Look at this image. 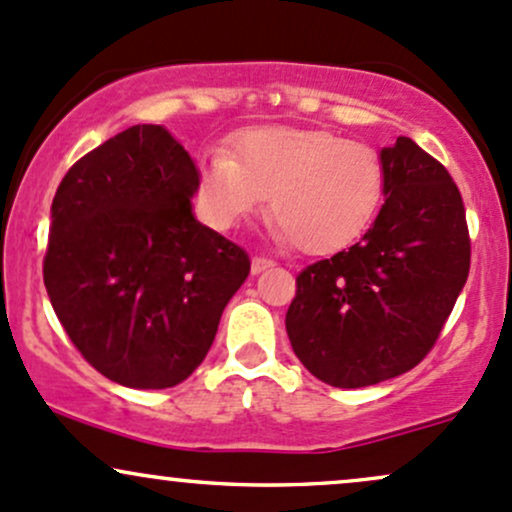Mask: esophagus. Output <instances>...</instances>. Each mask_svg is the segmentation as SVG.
<instances>
[{"instance_id":"obj_1","label":"esophagus","mask_w":512,"mask_h":512,"mask_svg":"<svg viewBox=\"0 0 512 512\" xmlns=\"http://www.w3.org/2000/svg\"><path fill=\"white\" fill-rule=\"evenodd\" d=\"M266 268H273L271 258H266V256H254V258H251V273L258 275V273L266 271Z\"/></svg>"}]
</instances>
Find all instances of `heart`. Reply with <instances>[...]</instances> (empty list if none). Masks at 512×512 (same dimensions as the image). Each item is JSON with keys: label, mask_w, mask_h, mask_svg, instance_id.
<instances>
[{"label": "heart", "mask_w": 512, "mask_h": 512, "mask_svg": "<svg viewBox=\"0 0 512 512\" xmlns=\"http://www.w3.org/2000/svg\"><path fill=\"white\" fill-rule=\"evenodd\" d=\"M382 162L372 147L329 130L256 128L237 140V157L210 149L200 191L212 222L234 227L271 192L273 237L326 254L370 225L382 198Z\"/></svg>", "instance_id": "b5f03b06"}]
</instances>
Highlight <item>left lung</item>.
<instances>
[{
  "label": "left lung",
  "instance_id": "left-lung-1",
  "mask_svg": "<svg viewBox=\"0 0 512 512\" xmlns=\"http://www.w3.org/2000/svg\"><path fill=\"white\" fill-rule=\"evenodd\" d=\"M384 203L350 249L297 275L285 329L300 363L341 389L416 367L438 341L469 275L464 203L411 137L380 152Z\"/></svg>",
  "mask_w": 512,
  "mask_h": 512
}]
</instances>
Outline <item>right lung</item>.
I'll return each instance as SVG.
<instances>
[{
    "label": "right lung",
    "instance_id": "right-lung-1",
    "mask_svg": "<svg viewBox=\"0 0 512 512\" xmlns=\"http://www.w3.org/2000/svg\"><path fill=\"white\" fill-rule=\"evenodd\" d=\"M200 174L162 125H132L84 154L50 208L43 280L67 336L103 377L166 389L191 377L251 271L200 225Z\"/></svg>",
    "mask_w": 512,
    "mask_h": 512
}]
</instances>
